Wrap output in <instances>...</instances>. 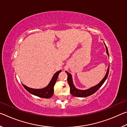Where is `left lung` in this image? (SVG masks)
<instances>
[{"label":"left lung","instance_id":"obj_1","mask_svg":"<svg viewBox=\"0 0 127 127\" xmlns=\"http://www.w3.org/2000/svg\"><path fill=\"white\" fill-rule=\"evenodd\" d=\"M105 47H106V53H107V54L109 55L108 50H107V47L106 46V45H105ZM109 72V66H108V68H107L106 74V75H105V76L104 77V78L102 79V80L101 81L98 85L92 87L91 88H90V89H88L86 90H80L77 89L76 88L74 87V86L73 85V83L71 74H70V73H69L67 72H65L66 73V74H67V75H68L67 81H68V84L70 86V94H71L73 96H75V97H87V96H89L91 95H92V94H94L95 92H96L98 89H100V87L101 86L103 85V83L105 82V81H106L107 76H108Z\"/></svg>","mask_w":127,"mask_h":127}]
</instances>
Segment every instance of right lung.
<instances>
[{"instance_id": "obj_1", "label": "right lung", "mask_w": 127, "mask_h": 127, "mask_svg": "<svg viewBox=\"0 0 127 127\" xmlns=\"http://www.w3.org/2000/svg\"><path fill=\"white\" fill-rule=\"evenodd\" d=\"M61 72V70L56 72L54 75L52 79L49 83V84L46 87L42 89H33L31 88H29L25 85H23L25 89L27 90L28 92H29L30 94L33 95L38 96V97L42 98H49L51 97L54 94V86L55 83L57 80L58 75Z\"/></svg>"}]
</instances>
